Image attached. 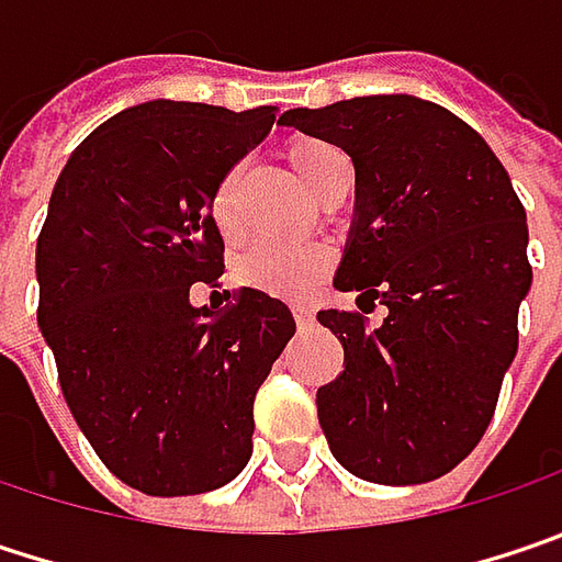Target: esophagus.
Here are the masks:
<instances>
[{
	"instance_id": "esophagus-1",
	"label": "esophagus",
	"mask_w": 562,
	"mask_h": 562,
	"mask_svg": "<svg viewBox=\"0 0 562 562\" xmlns=\"http://www.w3.org/2000/svg\"><path fill=\"white\" fill-rule=\"evenodd\" d=\"M291 313H294V323H297V326H313V323H316V316H313V310H310V306H303V303H294V310H291Z\"/></svg>"
}]
</instances>
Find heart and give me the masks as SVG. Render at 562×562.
I'll list each match as a JSON object with an SVG mask.
<instances>
[{
  "label": "heart",
  "instance_id": "heart-1",
  "mask_svg": "<svg viewBox=\"0 0 562 562\" xmlns=\"http://www.w3.org/2000/svg\"><path fill=\"white\" fill-rule=\"evenodd\" d=\"M288 162L294 179L301 181L306 194H319L326 188V181L333 179V172L345 166L339 146L316 137H297L288 146ZM243 166H233L229 172H223L217 181L214 194H211V217L221 226L223 236H233L236 223L229 214V201H233V188L239 181ZM333 268V252L323 246H256L239 259V278L249 288H259L265 294L274 297H288L297 301L316 291V284L326 278V271Z\"/></svg>",
  "mask_w": 562,
  "mask_h": 562
}]
</instances>
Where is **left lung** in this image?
I'll use <instances>...</instances> for the list:
<instances>
[{"instance_id":"obj_1","label":"left lung","mask_w":562,"mask_h":562,"mask_svg":"<svg viewBox=\"0 0 562 562\" xmlns=\"http://www.w3.org/2000/svg\"><path fill=\"white\" fill-rule=\"evenodd\" d=\"M278 124L351 156L355 221L333 284L386 306L374 329L316 313L345 348V371L316 390L333 458L368 483L438 480L480 445L518 351L525 207L486 140L435 101L368 95Z\"/></svg>"}]
</instances>
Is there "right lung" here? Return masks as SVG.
Listing matches in <instances>:
<instances>
[{"instance_id": "add662e5", "label": "right lung", "mask_w": 562, "mask_h": 562, "mask_svg": "<svg viewBox=\"0 0 562 562\" xmlns=\"http://www.w3.org/2000/svg\"><path fill=\"white\" fill-rule=\"evenodd\" d=\"M271 104H134L76 146L37 236V326L101 463L146 496L221 490L252 458V403L294 336L281 301L217 284L211 194L271 124Z\"/></svg>"}]
</instances>
